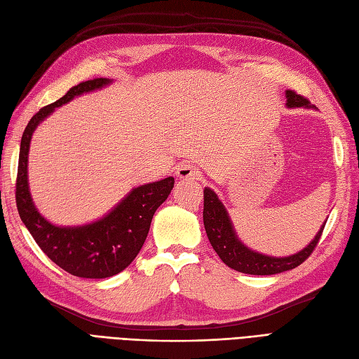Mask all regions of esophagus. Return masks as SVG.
<instances>
[{
  "label": "esophagus",
  "mask_w": 359,
  "mask_h": 359,
  "mask_svg": "<svg viewBox=\"0 0 359 359\" xmlns=\"http://www.w3.org/2000/svg\"><path fill=\"white\" fill-rule=\"evenodd\" d=\"M177 177L180 180H199L201 177V170L191 165V163H181V165L177 168Z\"/></svg>",
  "instance_id": "esophagus-1"
}]
</instances>
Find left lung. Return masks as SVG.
Masks as SVG:
<instances>
[{"label": "left lung", "instance_id": "left-lung-1", "mask_svg": "<svg viewBox=\"0 0 359 359\" xmlns=\"http://www.w3.org/2000/svg\"><path fill=\"white\" fill-rule=\"evenodd\" d=\"M286 106L290 109H293V107L311 109L313 107L307 99H304L302 95L290 90L286 91ZM325 224H327V222H323L319 232L309 243V245L295 255L285 257L262 255L248 248L238 238L231 217L219 196H217V193L210 187H205L203 190V226L208 240L215 253L220 256L227 266L244 274L273 276L297 268L313 253L314 247L319 243Z\"/></svg>", "mask_w": 359, "mask_h": 359}]
</instances>
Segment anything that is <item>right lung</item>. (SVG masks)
<instances>
[{"label": "right lung", "instance_id": "1", "mask_svg": "<svg viewBox=\"0 0 359 359\" xmlns=\"http://www.w3.org/2000/svg\"><path fill=\"white\" fill-rule=\"evenodd\" d=\"M112 79L97 78L73 86L55 103L48 104L29 119L20 140L16 180V205L27 229L53 264L72 276L106 278L121 273L142 248L158 206L173 189V177L132 189L102 219L82 226H57L48 222L31 198L28 184V153L37 126L74 97L100 90Z\"/></svg>", "mask_w": 359, "mask_h": 359}]
</instances>
